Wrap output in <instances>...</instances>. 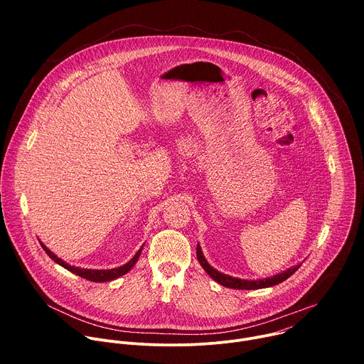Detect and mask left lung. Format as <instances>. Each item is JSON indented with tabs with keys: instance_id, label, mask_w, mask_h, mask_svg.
Here are the masks:
<instances>
[{
	"instance_id": "8db88e82",
	"label": "left lung",
	"mask_w": 364,
	"mask_h": 364,
	"mask_svg": "<svg viewBox=\"0 0 364 364\" xmlns=\"http://www.w3.org/2000/svg\"><path fill=\"white\" fill-rule=\"evenodd\" d=\"M197 259L200 265L203 267V269L205 271V274L209 275L213 281H216L218 284L226 287V288H233V289H262V288H269L274 285H278L281 282H284L285 279H288L292 274H295V271L301 267V264L294 265L277 275L268 277V278H262V279H242V278H235L230 275H226L223 272H219L218 269H215L209 262L205 261V257L203 255L201 246L197 243Z\"/></svg>"
}]
</instances>
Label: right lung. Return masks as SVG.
<instances>
[{
    "label": "right lung",
    "mask_w": 364,
    "mask_h": 364,
    "mask_svg": "<svg viewBox=\"0 0 364 364\" xmlns=\"http://www.w3.org/2000/svg\"><path fill=\"white\" fill-rule=\"evenodd\" d=\"M40 245L41 247L44 249V252L48 255V257H51V261H55L56 264H59L60 267H63L65 269L70 271L72 274H76L77 277H82L85 279H89L92 282H108V281H114L125 274H128L134 265L138 262V259L141 256V252H142V247L144 245L139 247V250L134 255V257L131 259L129 262H127L125 265L122 267H118V268H112V269H85V268H79V267H73V265H69L68 262H65L63 259H60L58 255H55L53 252H51L41 240H40Z\"/></svg>",
    "instance_id": "add662e5"
}]
</instances>
